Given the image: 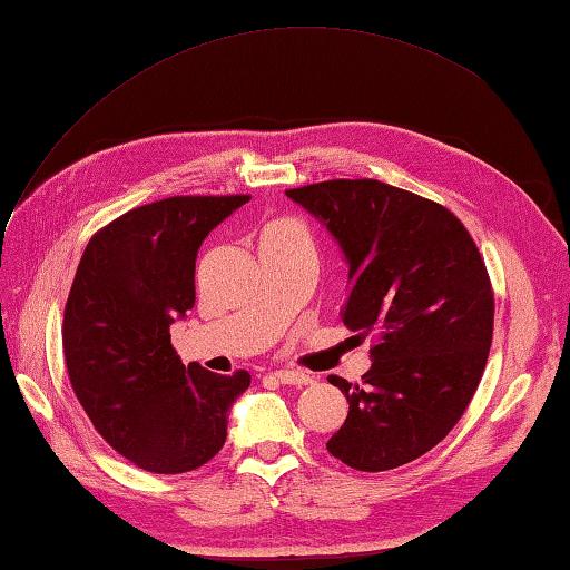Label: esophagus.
<instances>
[{
    "label": "esophagus",
    "mask_w": 570,
    "mask_h": 570,
    "mask_svg": "<svg viewBox=\"0 0 570 570\" xmlns=\"http://www.w3.org/2000/svg\"><path fill=\"white\" fill-rule=\"evenodd\" d=\"M274 380L278 384H294V386H304V384H311V374L306 372H296V370H276L274 372Z\"/></svg>",
    "instance_id": "esophagus-1"
}]
</instances>
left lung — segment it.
<instances>
[{
    "label": "left lung",
    "mask_w": 570,
    "mask_h": 570,
    "mask_svg": "<svg viewBox=\"0 0 570 570\" xmlns=\"http://www.w3.org/2000/svg\"><path fill=\"white\" fill-rule=\"evenodd\" d=\"M286 196L341 245L343 323L374 337L365 382L328 377L350 411L325 448L365 472L406 465L445 439L485 372L494 323L485 262L451 210L382 180H323Z\"/></svg>",
    "instance_id": "8db88e82"
}]
</instances>
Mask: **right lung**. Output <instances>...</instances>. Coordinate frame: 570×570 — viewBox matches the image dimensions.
Here are the masks:
<instances>
[{"label":"right lung","instance_id":"add662e5","mask_svg":"<svg viewBox=\"0 0 570 570\" xmlns=\"http://www.w3.org/2000/svg\"><path fill=\"white\" fill-rule=\"evenodd\" d=\"M249 196H176L119 215L85 247L72 278L63 353L92 426L141 470L178 475L220 451L252 377L186 367L171 325L196 304V259L210 229Z\"/></svg>","mask_w":570,"mask_h":570}]
</instances>
